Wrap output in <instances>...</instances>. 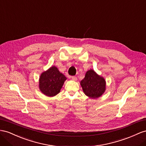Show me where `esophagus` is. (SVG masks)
<instances>
[{"instance_id": "obj_1", "label": "esophagus", "mask_w": 146, "mask_h": 146, "mask_svg": "<svg viewBox=\"0 0 146 146\" xmlns=\"http://www.w3.org/2000/svg\"><path fill=\"white\" fill-rule=\"evenodd\" d=\"M70 78H72V79L73 80V81H76L77 80V78L75 76H70Z\"/></svg>"}]
</instances>
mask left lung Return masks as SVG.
Returning a JSON list of instances; mask_svg holds the SVG:
<instances>
[{"mask_svg":"<svg viewBox=\"0 0 146 146\" xmlns=\"http://www.w3.org/2000/svg\"><path fill=\"white\" fill-rule=\"evenodd\" d=\"M80 84L84 94L92 99L99 98L106 91L105 79L93 70H89L86 73L85 77Z\"/></svg>","mask_w":146,"mask_h":146,"instance_id":"8db88e82","label":"left lung"}]
</instances>
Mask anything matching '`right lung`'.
<instances>
[{"mask_svg":"<svg viewBox=\"0 0 146 146\" xmlns=\"http://www.w3.org/2000/svg\"><path fill=\"white\" fill-rule=\"evenodd\" d=\"M66 80L64 74L60 72L57 67L53 66L40 74L39 89L44 95L55 96L60 91Z\"/></svg>","mask_w":146,"mask_h":146,"instance_id":"add662e5","label":"right lung"}]
</instances>
